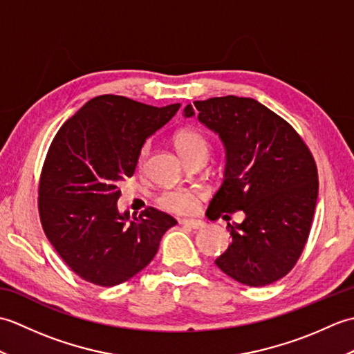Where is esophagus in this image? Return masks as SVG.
<instances>
[{"label": "esophagus", "instance_id": "34e87169", "mask_svg": "<svg viewBox=\"0 0 354 354\" xmlns=\"http://www.w3.org/2000/svg\"><path fill=\"white\" fill-rule=\"evenodd\" d=\"M179 223L184 225V227H189V228H193V230H198V228H202L204 227V222L202 221H198V219H183L179 221Z\"/></svg>", "mask_w": 354, "mask_h": 354}]
</instances>
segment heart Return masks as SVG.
I'll list each match as a JSON object with an SVG mask.
<instances>
[{
  "label": "heart",
  "mask_w": 354,
  "mask_h": 354,
  "mask_svg": "<svg viewBox=\"0 0 354 354\" xmlns=\"http://www.w3.org/2000/svg\"><path fill=\"white\" fill-rule=\"evenodd\" d=\"M175 146L179 155L184 158V161H190L198 156H208L209 145L207 138L196 129H184L179 131L175 137ZM150 153V142H145L138 152V165L146 162ZM201 193L198 190L190 189H171L162 192L158 196L156 202L161 208L167 209L170 213L176 214H189L198 205Z\"/></svg>",
  "instance_id": "b5f03b06"
}]
</instances>
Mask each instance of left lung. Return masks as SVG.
I'll use <instances>...</instances> for the list:
<instances>
[{"instance_id":"obj_1","label":"left lung","mask_w":354,"mask_h":354,"mask_svg":"<svg viewBox=\"0 0 354 354\" xmlns=\"http://www.w3.org/2000/svg\"><path fill=\"white\" fill-rule=\"evenodd\" d=\"M184 108L219 135L225 147L221 189L207 213L213 219L243 212L228 223V250L216 259L222 272L260 288L295 266L310 232L318 199V171L295 129L250 97H213Z\"/></svg>"}]
</instances>
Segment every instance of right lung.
Here are the masks:
<instances>
[{
	"label": "right lung",
	"instance_id": "obj_1",
	"mask_svg": "<svg viewBox=\"0 0 354 354\" xmlns=\"http://www.w3.org/2000/svg\"><path fill=\"white\" fill-rule=\"evenodd\" d=\"M181 103L156 108L104 94L85 103L59 129L45 158L39 214L50 243L84 280L109 288L145 269L176 221L153 207L120 213L118 184L131 178L149 137Z\"/></svg>",
	"mask_w": 354,
	"mask_h": 354
}]
</instances>
